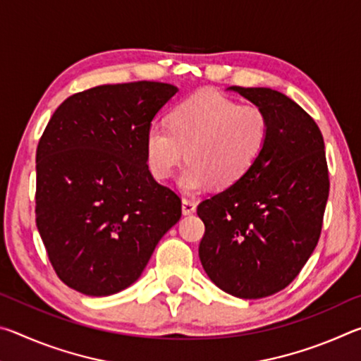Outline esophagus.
I'll list each match as a JSON object with an SVG mask.
<instances>
[{
  "instance_id": "1",
  "label": "esophagus",
  "mask_w": 361,
  "mask_h": 361,
  "mask_svg": "<svg viewBox=\"0 0 361 361\" xmlns=\"http://www.w3.org/2000/svg\"><path fill=\"white\" fill-rule=\"evenodd\" d=\"M197 209V204H195V200L192 199H183L181 200V210H183V215H192V213Z\"/></svg>"
}]
</instances>
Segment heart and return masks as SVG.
<instances>
[{
	"instance_id": "heart-1",
	"label": "heart",
	"mask_w": 361,
	"mask_h": 361,
	"mask_svg": "<svg viewBox=\"0 0 361 361\" xmlns=\"http://www.w3.org/2000/svg\"><path fill=\"white\" fill-rule=\"evenodd\" d=\"M269 118L253 103H239L215 92H200L180 102L169 127L152 124L145 137L151 173L166 180L188 159L180 175L185 191L207 186L229 188L250 173L266 149Z\"/></svg>"
}]
</instances>
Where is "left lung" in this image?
Returning a JSON list of instances; mask_svg holds the SVG:
<instances>
[{"label": "left lung", "instance_id": "obj_1", "mask_svg": "<svg viewBox=\"0 0 361 361\" xmlns=\"http://www.w3.org/2000/svg\"><path fill=\"white\" fill-rule=\"evenodd\" d=\"M229 89L264 109L269 140L245 178L199 204V258L218 288L259 299L286 288L319 243L329 194L325 143L315 121L282 92Z\"/></svg>", "mask_w": 361, "mask_h": 361}]
</instances>
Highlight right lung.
Segmentation results:
<instances>
[{
    "instance_id": "1",
    "label": "right lung",
    "mask_w": 361,
    "mask_h": 361,
    "mask_svg": "<svg viewBox=\"0 0 361 361\" xmlns=\"http://www.w3.org/2000/svg\"><path fill=\"white\" fill-rule=\"evenodd\" d=\"M172 84L97 85L60 105L36 149V226L70 288L109 296L137 282L181 199L159 185L145 137Z\"/></svg>"
}]
</instances>
